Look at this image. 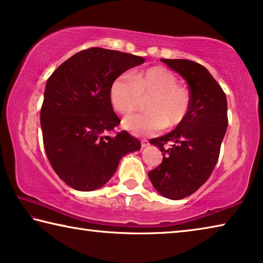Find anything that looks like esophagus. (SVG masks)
Here are the masks:
<instances>
[{
    "label": "esophagus",
    "instance_id": "1",
    "mask_svg": "<svg viewBox=\"0 0 263 263\" xmlns=\"http://www.w3.org/2000/svg\"><path fill=\"white\" fill-rule=\"evenodd\" d=\"M148 145H149V142H148L147 140H142V141H141V147H142V148L148 147Z\"/></svg>",
    "mask_w": 263,
    "mask_h": 263
}]
</instances>
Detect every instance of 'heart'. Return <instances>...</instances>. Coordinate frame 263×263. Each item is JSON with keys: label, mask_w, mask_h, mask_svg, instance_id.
<instances>
[{"label": "heart", "mask_w": 263, "mask_h": 263, "mask_svg": "<svg viewBox=\"0 0 263 263\" xmlns=\"http://www.w3.org/2000/svg\"><path fill=\"white\" fill-rule=\"evenodd\" d=\"M142 97H152L148 113L127 116L122 126L132 135L150 137L158 134L167 123L177 126L186 118L191 106V96L186 87L169 68L155 66L135 74L122 73L109 87V100L120 114H129L139 108Z\"/></svg>", "instance_id": "obj_1"}]
</instances>
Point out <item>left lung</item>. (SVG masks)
Masks as SVG:
<instances>
[{
  "instance_id": "8db88e82",
  "label": "left lung",
  "mask_w": 263,
  "mask_h": 263,
  "mask_svg": "<svg viewBox=\"0 0 263 263\" xmlns=\"http://www.w3.org/2000/svg\"><path fill=\"white\" fill-rule=\"evenodd\" d=\"M161 62L186 80L191 106L174 130L150 141L164 155L160 166L148 175L163 197L178 200L196 192L217 164L229 124L227 100L220 85L200 64L187 59ZM167 141L172 145L165 149Z\"/></svg>"
}]
</instances>
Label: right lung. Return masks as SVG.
Masks as SVG:
<instances>
[{
  "label": "right lung",
  "mask_w": 263,
  "mask_h": 263,
  "mask_svg": "<svg viewBox=\"0 0 263 263\" xmlns=\"http://www.w3.org/2000/svg\"><path fill=\"white\" fill-rule=\"evenodd\" d=\"M144 58L91 47L73 54L46 81L41 109L43 143L59 178L78 191L101 187L122 156L141 149L126 130L107 135L120 123L109 100L116 77Z\"/></svg>",
  "instance_id": "right-lung-1"
}]
</instances>
